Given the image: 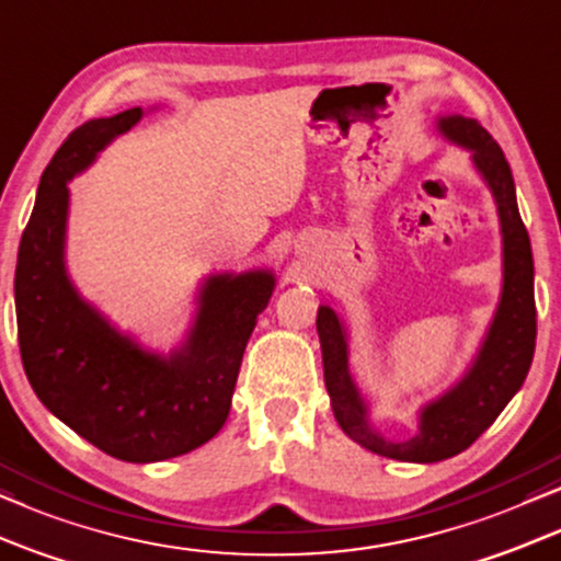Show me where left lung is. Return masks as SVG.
Returning a JSON list of instances; mask_svg holds the SVG:
<instances>
[{
    "label": "left lung",
    "mask_w": 561,
    "mask_h": 561,
    "mask_svg": "<svg viewBox=\"0 0 561 561\" xmlns=\"http://www.w3.org/2000/svg\"><path fill=\"white\" fill-rule=\"evenodd\" d=\"M438 130L451 144L472 151V163L495 197L500 233H503V293L472 367L449 392L421 410L413 438L390 442L371 428L367 400L362 398L348 371V335L341 318L328 305H320L316 320L320 348H323L325 387L343 433L379 457L417 461V465L457 457L469 449L520 390L536 348L534 253L515 203L511 167L500 146L477 119L446 115L438 117Z\"/></svg>",
    "instance_id": "left-lung-1"
}]
</instances>
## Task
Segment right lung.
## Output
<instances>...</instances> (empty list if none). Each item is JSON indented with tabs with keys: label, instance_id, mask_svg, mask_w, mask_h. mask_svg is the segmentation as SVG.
Wrapping results in <instances>:
<instances>
[{
	"label": "right lung",
	"instance_id": "add662e5",
	"mask_svg": "<svg viewBox=\"0 0 561 561\" xmlns=\"http://www.w3.org/2000/svg\"><path fill=\"white\" fill-rule=\"evenodd\" d=\"M144 110L89 119L43 171L18 251L14 308L22 367L37 400L119 461L148 465L197 449L222 428L259 312L274 293L266 268L207 276L197 316L169 356L119 333L66 272L69 184Z\"/></svg>",
	"mask_w": 561,
	"mask_h": 561
}]
</instances>
